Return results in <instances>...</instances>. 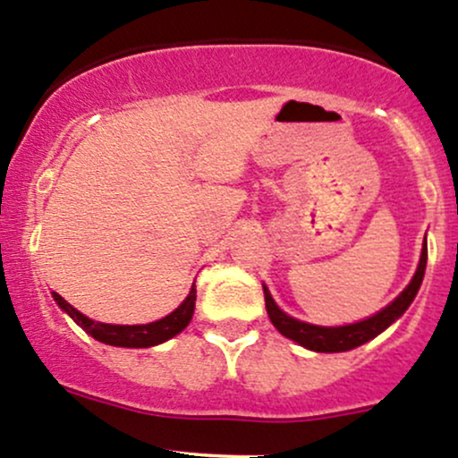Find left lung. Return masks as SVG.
Returning a JSON list of instances; mask_svg holds the SVG:
<instances>
[{"label":"left lung","mask_w":458,"mask_h":458,"mask_svg":"<svg viewBox=\"0 0 458 458\" xmlns=\"http://www.w3.org/2000/svg\"><path fill=\"white\" fill-rule=\"evenodd\" d=\"M426 261H428V250L426 243H423L421 250V259H420V267H417L415 276H412L411 285L406 287L397 298L382 310L379 314L367 318L362 322H353V325H344V327H316V325H307V322L296 320V318L287 316L285 311L278 310V305L274 302V298L269 296V292L263 287V293H266V310L272 325L281 331L285 338L293 340L305 349L318 351V353H340V351H349L355 349V346L369 343L373 340L375 335L382 334L386 327H391L403 311L408 310V305L412 302V298L417 296L420 292V285L423 281V272H426Z\"/></svg>","instance_id":"1"}]
</instances>
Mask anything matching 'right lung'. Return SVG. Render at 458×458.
<instances>
[{
    "label": "right lung",
    "instance_id": "add662e5",
    "mask_svg": "<svg viewBox=\"0 0 458 458\" xmlns=\"http://www.w3.org/2000/svg\"><path fill=\"white\" fill-rule=\"evenodd\" d=\"M56 305L61 310L70 314L72 320L85 329L94 340L112 346H131V349H147V346H156L160 343H166L168 338L180 334L182 329H186V325L191 322L192 311H195V298L197 290L195 285L191 287V293L186 296V301L177 307L173 314L156 322H148V325H103V322L89 320L88 316L81 314L79 310L70 305L61 293L52 292Z\"/></svg>",
    "mask_w": 458,
    "mask_h": 458
}]
</instances>
